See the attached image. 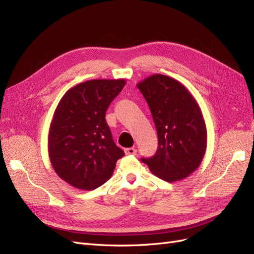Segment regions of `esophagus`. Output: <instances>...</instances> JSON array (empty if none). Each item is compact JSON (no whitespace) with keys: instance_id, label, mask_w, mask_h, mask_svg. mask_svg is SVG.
I'll use <instances>...</instances> for the list:
<instances>
[{"instance_id":"1","label":"esophagus","mask_w":254,"mask_h":254,"mask_svg":"<svg viewBox=\"0 0 254 254\" xmlns=\"http://www.w3.org/2000/svg\"><path fill=\"white\" fill-rule=\"evenodd\" d=\"M125 153L126 155H131V156H134L136 153V148L134 147H129V148H126L125 149Z\"/></svg>"}]
</instances>
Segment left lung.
Segmentation results:
<instances>
[{
    "label": "left lung",
    "mask_w": 254,
    "mask_h": 254,
    "mask_svg": "<svg viewBox=\"0 0 254 254\" xmlns=\"http://www.w3.org/2000/svg\"><path fill=\"white\" fill-rule=\"evenodd\" d=\"M136 87L158 133L157 152L142 162L167 182L187 178L200 165L206 149V127L197 102L182 83L165 75L149 76Z\"/></svg>",
    "instance_id": "8db88e82"
}]
</instances>
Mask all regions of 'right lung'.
Instances as JSON below:
<instances>
[{
	"label": "right lung",
	"mask_w": 254,
	"mask_h": 254,
	"mask_svg": "<svg viewBox=\"0 0 254 254\" xmlns=\"http://www.w3.org/2000/svg\"><path fill=\"white\" fill-rule=\"evenodd\" d=\"M125 83L124 79L88 80L60 99L50 126L49 156L56 174L76 189L101 187L125 155L105 119Z\"/></svg>",
	"instance_id": "right-lung-1"
}]
</instances>
